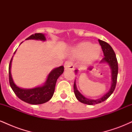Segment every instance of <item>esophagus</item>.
I'll return each mask as SVG.
<instances>
[{
    "mask_svg": "<svg viewBox=\"0 0 132 132\" xmlns=\"http://www.w3.org/2000/svg\"><path fill=\"white\" fill-rule=\"evenodd\" d=\"M64 69L67 70V69H74V64L71 61H66L64 63Z\"/></svg>",
    "mask_w": 132,
    "mask_h": 132,
    "instance_id": "esophagus-1",
    "label": "esophagus"
}]
</instances>
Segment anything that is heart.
Masks as SVG:
<instances>
[{"instance_id": "obj_1", "label": "heart", "mask_w": 132, "mask_h": 132, "mask_svg": "<svg viewBox=\"0 0 132 132\" xmlns=\"http://www.w3.org/2000/svg\"><path fill=\"white\" fill-rule=\"evenodd\" d=\"M73 53L75 57H82V63L84 66H87L99 58L101 49L97 45H93L89 42H82L76 47Z\"/></svg>"}]
</instances>
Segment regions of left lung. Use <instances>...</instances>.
Instances as JSON below:
<instances>
[{"mask_svg": "<svg viewBox=\"0 0 132 132\" xmlns=\"http://www.w3.org/2000/svg\"><path fill=\"white\" fill-rule=\"evenodd\" d=\"M99 42V44L101 45V48L104 53V57H103L101 63H107V64L109 65V66L112 69V86L110 87L109 91L107 92L106 94H105L102 97L98 99H89L85 97L84 95H82L78 91V90L76 88V86L75 82L74 84V92L76 99L78 100L79 102H81L83 104H87V105H94V104H99L105 100H107L109 97L111 95L113 92L116 89V86L117 84V75H118V62L117 60L116 53L112 49L109 44L106 43L104 41L98 40ZM77 71H76V72Z\"/></svg>", "mask_w": 132, "mask_h": 132, "instance_id": "obj_1", "label": "left lung"}]
</instances>
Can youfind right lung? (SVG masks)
<instances>
[{
	"mask_svg": "<svg viewBox=\"0 0 132 132\" xmlns=\"http://www.w3.org/2000/svg\"><path fill=\"white\" fill-rule=\"evenodd\" d=\"M30 39L43 41L46 40L45 35L42 33H35V35H31L29 37L27 38L26 40H30ZM12 60V57L10 60L9 67V83H10V87L12 89L13 91L14 92L16 96L24 102L30 104H34V105L42 104L50 101L53 95L57 78L63 74L64 71V66H60L51 71V72L48 75L46 82L43 86L33 89H25L20 88L13 82L11 73H10Z\"/></svg>",
	"mask_w": 132,
	"mask_h": 132,
	"instance_id": "add662e5",
	"label": "right lung"
}]
</instances>
